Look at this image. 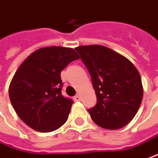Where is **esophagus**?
Instances as JSON below:
<instances>
[{
  "label": "esophagus",
  "mask_w": 158,
  "mask_h": 158,
  "mask_svg": "<svg viewBox=\"0 0 158 158\" xmlns=\"http://www.w3.org/2000/svg\"><path fill=\"white\" fill-rule=\"evenodd\" d=\"M73 100H74L75 102H79V101L81 100V97H80V95H79V94H77V95H75V96H74Z\"/></svg>",
  "instance_id": "1"
}]
</instances>
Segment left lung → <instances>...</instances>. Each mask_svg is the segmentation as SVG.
<instances>
[{
	"mask_svg": "<svg viewBox=\"0 0 158 158\" xmlns=\"http://www.w3.org/2000/svg\"><path fill=\"white\" fill-rule=\"evenodd\" d=\"M90 73L97 102L88 110L99 127L115 130L127 126L136 115L143 96L141 79L125 56L101 45L75 48Z\"/></svg>",
	"mask_w": 158,
	"mask_h": 158,
	"instance_id": "left-lung-1",
	"label": "left lung"
}]
</instances>
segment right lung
Wrapping results in <instances>:
<instances>
[{"instance_id":"obj_1","label":"right lung","mask_w":158,"mask_h":158,"mask_svg":"<svg viewBox=\"0 0 158 158\" xmlns=\"http://www.w3.org/2000/svg\"><path fill=\"white\" fill-rule=\"evenodd\" d=\"M79 58L72 48L48 47L31 53L19 66L9 94L15 111L28 127L48 133L65 123L73 102L62 94L61 72Z\"/></svg>"}]
</instances>
